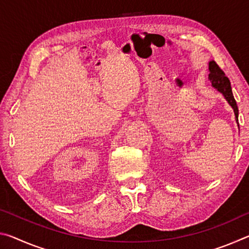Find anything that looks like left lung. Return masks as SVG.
<instances>
[{"instance_id":"8db88e82","label":"left lung","mask_w":249,"mask_h":249,"mask_svg":"<svg viewBox=\"0 0 249 249\" xmlns=\"http://www.w3.org/2000/svg\"><path fill=\"white\" fill-rule=\"evenodd\" d=\"M209 79L212 82V86L214 88L223 93V95L225 96V99L227 102L230 103V105L234 109L235 116H236V122L238 123V107L237 104H236V101L234 99L233 92H231V82L230 79L226 77L224 71H223L215 61H210L209 64Z\"/></svg>"}]
</instances>
